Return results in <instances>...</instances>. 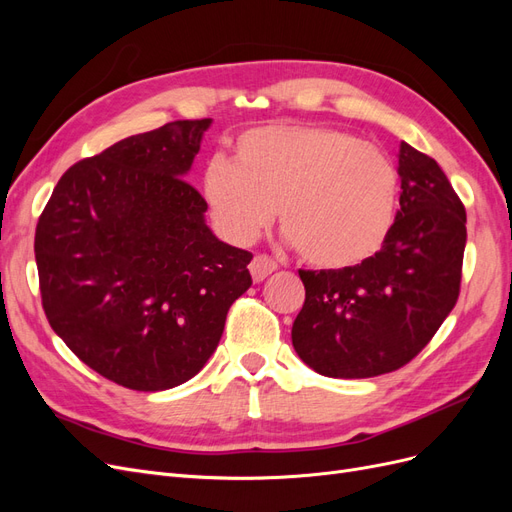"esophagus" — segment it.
I'll return each instance as SVG.
<instances>
[{
    "mask_svg": "<svg viewBox=\"0 0 512 512\" xmlns=\"http://www.w3.org/2000/svg\"><path fill=\"white\" fill-rule=\"evenodd\" d=\"M277 269V262L273 258H269L267 254H258L252 258L250 262V273L254 282H262Z\"/></svg>",
    "mask_w": 512,
    "mask_h": 512,
    "instance_id": "34e87169",
    "label": "esophagus"
}]
</instances>
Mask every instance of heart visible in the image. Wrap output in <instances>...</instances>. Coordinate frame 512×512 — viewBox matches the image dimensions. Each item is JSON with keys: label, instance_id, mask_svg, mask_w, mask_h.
I'll use <instances>...</instances> for the list:
<instances>
[{"label": "heart", "instance_id": "b5f03b06", "mask_svg": "<svg viewBox=\"0 0 512 512\" xmlns=\"http://www.w3.org/2000/svg\"><path fill=\"white\" fill-rule=\"evenodd\" d=\"M232 151V164L215 158L203 175L226 239L252 241L275 207L288 241L322 269L361 265L389 239L399 173L382 149L333 128L275 123L243 132Z\"/></svg>", "mask_w": 512, "mask_h": 512}]
</instances>
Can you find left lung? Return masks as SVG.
Here are the masks:
<instances>
[{
  "mask_svg": "<svg viewBox=\"0 0 512 512\" xmlns=\"http://www.w3.org/2000/svg\"><path fill=\"white\" fill-rule=\"evenodd\" d=\"M401 196L380 252L350 269L299 271L305 303L292 346L329 378H374L410 363L459 297L466 209L438 162L399 145Z\"/></svg>",
  "mask_w": 512,
  "mask_h": 512,
  "instance_id": "1",
  "label": "left lung"
}]
</instances>
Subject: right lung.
I'll return each instance as SVG.
<instances>
[{
    "label": "right lung",
    "instance_id": "add662e5",
    "mask_svg": "<svg viewBox=\"0 0 512 512\" xmlns=\"http://www.w3.org/2000/svg\"><path fill=\"white\" fill-rule=\"evenodd\" d=\"M211 119L170 121L70 166L36 226L44 314L100 376L132 391L188 382L252 286V254L213 235L183 177Z\"/></svg>",
    "mask_w": 512,
    "mask_h": 512
}]
</instances>
